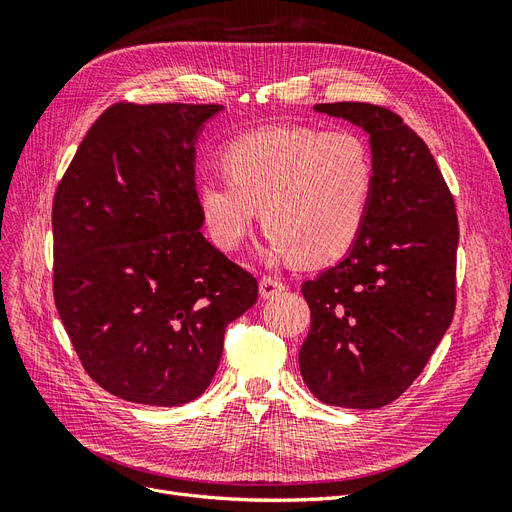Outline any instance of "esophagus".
<instances>
[{
  "label": "esophagus",
  "instance_id": "1",
  "mask_svg": "<svg viewBox=\"0 0 512 512\" xmlns=\"http://www.w3.org/2000/svg\"><path fill=\"white\" fill-rule=\"evenodd\" d=\"M284 288H286L284 282L275 280V277H271V275H262V277H260V297L273 299V297H277V294H280Z\"/></svg>",
  "mask_w": 512,
  "mask_h": 512
}]
</instances>
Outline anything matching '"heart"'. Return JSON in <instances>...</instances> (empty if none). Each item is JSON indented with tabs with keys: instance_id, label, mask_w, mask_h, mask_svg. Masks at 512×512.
Segmentation results:
<instances>
[{
	"instance_id": "heart-1",
	"label": "heart",
	"mask_w": 512,
	"mask_h": 512,
	"mask_svg": "<svg viewBox=\"0 0 512 512\" xmlns=\"http://www.w3.org/2000/svg\"><path fill=\"white\" fill-rule=\"evenodd\" d=\"M228 181L198 185V209L211 241L237 252L262 213V252L320 267L346 256L365 228L376 168L367 143L348 130L271 126L228 143Z\"/></svg>"
}]
</instances>
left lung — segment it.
Returning a JSON list of instances; mask_svg holds the SVG:
<instances>
[{"label": "left lung", "instance_id": "8db88e82", "mask_svg": "<svg viewBox=\"0 0 512 512\" xmlns=\"http://www.w3.org/2000/svg\"><path fill=\"white\" fill-rule=\"evenodd\" d=\"M314 108L369 134L376 183L359 241L301 286L312 324L299 367L324 404L374 410L418 378L453 322L455 200L423 138L397 113L369 102Z\"/></svg>", "mask_w": 512, "mask_h": 512}]
</instances>
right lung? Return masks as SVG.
<instances>
[{
  "instance_id": "add662e5",
  "label": "right lung",
  "mask_w": 512,
  "mask_h": 512,
  "mask_svg": "<svg viewBox=\"0 0 512 512\" xmlns=\"http://www.w3.org/2000/svg\"><path fill=\"white\" fill-rule=\"evenodd\" d=\"M220 104L108 106L53 198V297L91 380L134 404L205 393L256 277L203 237L194 143Z\"/></svg>"
}]
</instances>
